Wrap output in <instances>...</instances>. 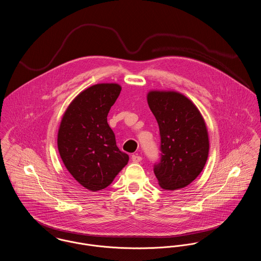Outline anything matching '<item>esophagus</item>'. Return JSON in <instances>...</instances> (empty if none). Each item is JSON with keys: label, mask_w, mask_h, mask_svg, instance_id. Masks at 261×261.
<instances>
[{"label": "esophagus", "mask_w": 261, "mask_h": 261, "mask_svg": "<svg viewBox=\"0 0 261 261\" xmlns=\"http://www.w3.org/2000/svg\"><path fill=\"white\" fill-rule=\"evenodd\" d=\"M131 159H132V161H133V162L138 163V162H140V161L142 160V157H141V156H139V155H137V154H134V155H132Z\"/></svg>", "instance_id": "esophagus-1"}]
</instances>
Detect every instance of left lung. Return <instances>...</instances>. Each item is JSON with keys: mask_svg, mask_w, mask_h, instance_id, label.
<instances>
[{"mask_svg": "<svg viewBox=\"0 0 261 261\" xmlns=\"http://www.w3.org/2000/svg\"><path fill=\"white\" fill-rule=\"evenodd\" d=\"M147 102L161 137V162L154 167L158 184L165 190L182 189L201 173L208 158L204 118L190 99L176 91L151 90Z\"/></svg>", "mask_w": 261, "mask_h": 261, "instance_id": "1", "label": "left lung"}]
</instances>
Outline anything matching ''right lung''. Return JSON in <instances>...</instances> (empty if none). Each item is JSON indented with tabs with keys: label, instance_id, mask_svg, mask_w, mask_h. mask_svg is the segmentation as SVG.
I'll return each mask as SVG.
<instances>
[{
	"label": "right lung",
	"instance_id": "obj_1",
	"mask_svg": "<svg viewBox=\"0 0 261 261\" xmlns=\"http://www.w3.org/2000/svg\"><path fill=\"white\" fill-rule=\"evenodd\" d=\"M121 89L117 83L85 89L70 103L60 123L61 159L75 180L93 192L109 186L129 161V156L117 147L107 122Z\"/></svg>",
	"mask_w": 261,
	"mask_h": 261
}]
</instances>
